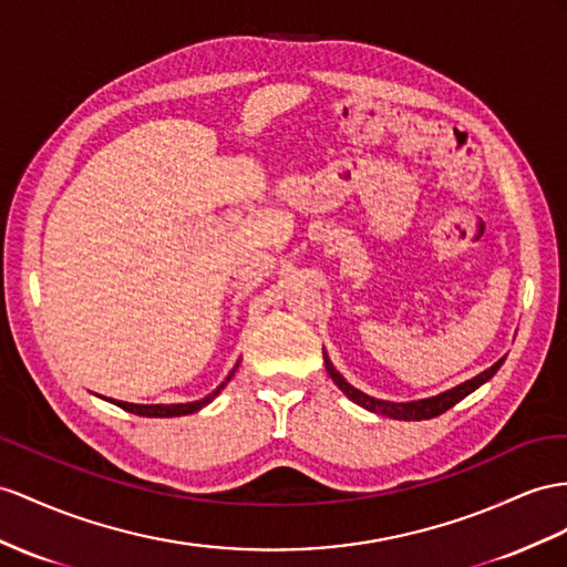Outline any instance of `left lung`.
Listing matches in <instances>:
<instances>
[{
	"label": "left lung",
	"mask_w": 567,
	"mask_h": 567,
	"mask_svg": "<svg viewBox=\"0 0 567 567\" xmlns=\"http://www.w3.org/2000/svg\"><path fill=\"white\" fill-rule=\"evenodd\" d=\"M323 361H326V371L332 379V383H336L354 404H359V408H364V410H369L373 414H381V416L400 419V422H422V419H433V416L447 412L450 408H455L460 400H464L470 393H474L478 385H484L486 381H491L493 375H496V371L503 367L505 357L498 359L491 369L474 375V379H470V381H464L455 388L445 390V393H441V395L424 398V400H410V402H390V400H379V398H371L367 393H361L359 388H354L352 383H347L344 375L336 367H332V361L328 359L326 350H323Z\"/></svg>",
	"instance_id": "1"
}]
</instances>
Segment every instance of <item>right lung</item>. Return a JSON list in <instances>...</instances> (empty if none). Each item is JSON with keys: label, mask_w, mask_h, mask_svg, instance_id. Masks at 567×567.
Instances as JSON below:
<instances>
[{"label": "right lung", "mask_w": 567, "mask_h": 567, "mask_svg": "<svg viewBox=\"0 0 567 567\" xmlns=\"http://www.w3.org/2000/svg\"><path fill=\"white\" fill-rule=\"evenodd\" d=\"M237 367H239V361L235 364V369L229 371L227 379H225L220 385H217L210 395H206L203 400L182 402V404H134V402H122V400H110V402H112V404H117V408H122V410H126V412L138 414V416H157V419H165V416H184V414H194V412H198V410L206 408V404H210L217 395L223 393V390H225V385L229 383L231 375H235Z\"/></svg>", "instance_id": "1"}]
</instances>
